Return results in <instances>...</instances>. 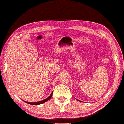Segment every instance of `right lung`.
Returning a JSON list of instances; mask_svg holds the SVG:
<instances>
[{"label": "right lung", "instance_id": "1", "mask_svg": "<svg viewBox=\"0 0 124 124\" xmlns=\"http://www.w3.org/2000/svg\"><path fill=\"white\" fill-rule=\"evenodd\" d=\"M53 94V92L51 93V95L49 96L47 98H46V99H44L43 100H41L40 101H38V102H26V103L29 104H31V105H39V104H41L43 103H44V102H45L46 101H48V100H50L51 99V98L52 97V95Z\"/></svg>", "mask_w": 124, "mask_h": 124}]
</instances>
